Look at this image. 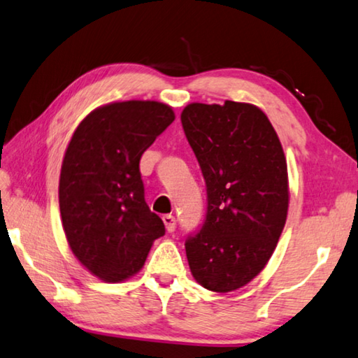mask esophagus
<instances>
[{"instance_id":"34e87169","label":"esophagus","mask_w":358,"mask_h":358,"mask_svg":"<svg viewBox=\"0 0 358 358\" xmlns=\"http://www.w3.org/2000/svg\"><path fill=\"white\" fill-rule=\"evenodd\" d=\"M162 221H164V224H166V229L169 232H172L175 229V217H173V215H164Z\"/></svg>"}]
</instances>
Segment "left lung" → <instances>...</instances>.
<instances>
[{
    "mask_svg": "<svg viewBox=\"0 0 358 358\" xmlns=\"http://www.w3.org/2000/svg\"><path fill=\"white\" fill-rule=\"evenodd\" d=\"M186 138L207 185V218L186 241L191 274L215 293L252 282L274 253L290 203L287 157L264 111L252 103H189Z\"/></svg>",
    "mask_w": 358,
    "mask_h": 358,
    "instance_id": "left-lung-1",
    "label": "left lung"
}]
</instances>
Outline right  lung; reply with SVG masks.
Wrapping results in <instances>:
<instances>
[{
    "label": "right lung",
    "instance_id": "obj_1",
    "mask_svg": "<svg viewBox=\"0 0 358 358\" xmlns=\"http://www.w3.org/2000/svg\"><path fill=\"white\" fill-rule=\"evenodd\" d=\"M173 119V108L162 101H111L90 111L66 146L62 226L75 258L100 280L137 274L166 232L145 202L140 159Z\"/></svg>",
    "mask_w": 358,
    "mask_h": 358
}]
</instances>
